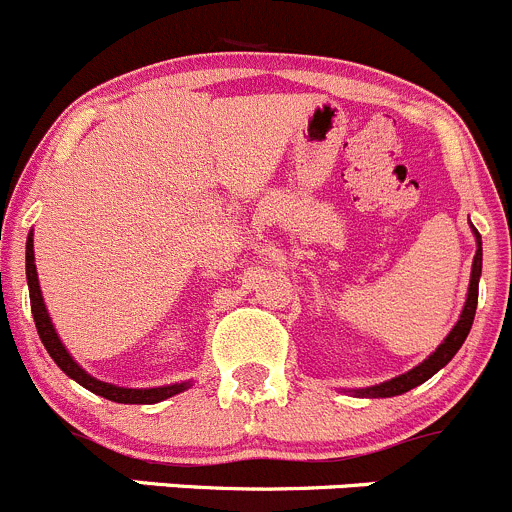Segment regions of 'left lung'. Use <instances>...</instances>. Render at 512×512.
Masks as SVG:
<instances>
[{
  "mask_svg": "<svg viewBox=\"0 0 512 512\" xmlns=\"http://www.w3.org/2000/svg\"><path fill=\"white\" fill-rule=\"evenodd\" d=\"M475 236H478V251H475V259H472L470 291H467L465 309H462V316H460V321L455 324V329L447 334L445 342H442L440 347L435 349V354H430V359H425L420 367L410 369V372L402 374V377H394V379H389V382L377 384V387L362 389V392H357V394H362V397H394V394L410 392L412 387L427 382L432 374L440 372V369L445 367L452 357H455L457 349L462 347V342H465L467 334H470L472 319H475V309H478V284H480V271H483V243H480L478 231H475Z\"/></svg>",
  "mask_w": 512,
  "mask_h": 512,
  "instance_id": "8db88e82",
  "label": "left lung"
}]
</instances>
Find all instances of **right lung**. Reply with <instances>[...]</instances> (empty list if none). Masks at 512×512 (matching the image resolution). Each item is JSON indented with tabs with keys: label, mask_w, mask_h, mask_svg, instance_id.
Here are the masks:
<instances>
[{
	"label": "right lung",
	"mask_w": 512,
	"mask_h": 512,
	"mask_svg": "<svg viewBox=\"0 0 512 512\" xmlns=\"http://www.w3.org/2000/svg\"><path fill=\"white\" fill-rule=\"evenodd\" d=\"M27 284H29V304H32V316H34V324H37V334H40L47 354L55 359L57 367H60L67 377L75 379L77 384H82V387L90 389V392L100 394V397L120 402V405H155V402H160V399L173 397V394L183 392V389L188 387V384H170V387H155V389H125V387H115V384L100 382V379L90 377L85 369L77 367L75 359L67 354V349L62 347V342L57 339L55 326H52L50 314H47L45 309V301H42L40 281H37V266H34L32 233L27 236Z\"/></svg>",
	"instance_id": "obj_1"
}]
</instances>
